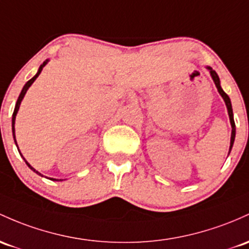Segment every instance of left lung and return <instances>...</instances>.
I'll use <instances>...</instances> for the list:
<instances>
[{"mask_svg":"<svg viewBox=\"0 0 249 249\" xmlns=\"http://www.w3.org/2000/svg\"><path fill=\"white\" fill-rule=\"evenodd\" d=\"M207 70L209 71L210 75H212L213 80H214L215 83V86H216L218 93L221 94V97L223 98V100H225L226 103V106H227V110H228V114H229V120H231V146H229V152H231V147H233V144H234V139H235V123H234V117H233V108H231V99H229V97L227 95V93L225 91L222 89V87H221L220 85V78H218L217 73L215 72L214 70H213L212 67L207 66ZM228 152V154H229Z\"/></svg>","mask_w":249,"mask_h":249,"instance_id":"8db88e82","label":"left lung"}]
</instances>
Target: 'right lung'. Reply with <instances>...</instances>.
I'll return each mask as SVG.
<instances>
[{
	"label": "right lung",
	"instance_id": "add662e5",
	"mask_svg": "<svg viewBox=\"0 0 249 249\" xmlns=\"http://www.w3.org/2000/svg\"><path fill=\"white\" fill-rule=\"evenodd\" d=\"M49 61V60H46V61H43V64L41 65V66L39 67V71H37V73L36 74H35L34 76H33V78L31 79V80H28L26 83V85H24L23 86V89H22V91H21V93H20V95H18V102H16V105H15V110H14V113H13V119H12V129H13V136H14V141H15V143H16V139H15V126H14V125H15V118H16V114H18V108H20V105H21V102H22V99H23V97H24V94H26V92H27V89H29V87L32 86V84L34 83L35 81V79L37 78V76H39V74L41 73V71H42V68L46 66V65H47V62ZM16 146H18V143H16ZM18 152H20V150H18ZM22 156V155H21ZM23 157V156H22ZM24 160V158H23ZM24 162H26V164L29 166V168L32 169L33 171H34V173H36L37 175H40V176H42V175H41L39 171L37 170H35L34 168H33V166L29 164L28 162H27L26 160H24ZM52 181H59V179H56V178H51ZM60 181H61V179H60Z\"/></svg>",
	"mask_w": 249,
	"mask_h": 249
}]
</instances>
